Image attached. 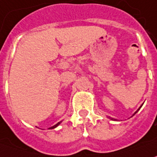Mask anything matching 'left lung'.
<instances>
[{"instance_id": "1", "label": "left lung", "mask_w": 157, "mask_h": 157, "mask_svg": "<svg viewBox=\"0 0 157 157\" xmlns=\"http://www.w3.org/2000/svg\"><path fill=\"white\" fill-rule=\"evenodd\" d=\"M138 110H139V109H138ZM138 110H137V111H138ZM137 111H136V112H137Z\"/></svg>"}]
</instances>
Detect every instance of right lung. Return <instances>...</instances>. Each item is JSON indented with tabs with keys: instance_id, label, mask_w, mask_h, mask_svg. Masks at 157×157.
I'll list each match as a JSON object with an SVG mask.
<instances>
[{
	"instance_id": "1",
	"label": "right lung",
	"mask_w": 157,
	"mask_h": 157,
	"mask_svg": "<svg viewBox=\"0 0 157 157\" xmlns=\"http://www.w3.org/2000/svg\"><path fill=\"white\" fill-rule=\"evenodd\" d=\"M60 123H61V121H60V122H58V123H57L56 125H54V126H53V127H52L51 128H56V127H57V126H58V125H59Z\"/></svg>"
}]
</instances>
